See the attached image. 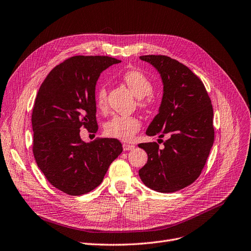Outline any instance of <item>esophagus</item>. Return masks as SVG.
I'll return each instance as SVG.
<instances>
[{"mask_svg": "<svg viewBox=\"0 0 251 251\" xmlns=\"http://www.w3.org/2000/svg\"><path fill=\"white\" fill-rule=\"evenodd\" d=\"M124 150L125 151H129V150H133L135 149V146L134 145H128V144H124Z\"/></svg>", "mask_w": 251, "mask_h": 251, "instance_id": "obj_1", "label": "esophagus"}]
</instances>
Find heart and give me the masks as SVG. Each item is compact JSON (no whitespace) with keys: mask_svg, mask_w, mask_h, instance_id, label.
Segmentation results:
<instances>
[{"mask_svg":"<svg viewBox=\"0 0 251 251\" xmlns=\"http://www.w3.org/2000/svg\"><path fill=\"white\" fill-rule=\"evenodd\" d=\"M122 79L134 93L137 98L141 99V105L146 106L150 103V99L144 100L146 96L153 91V85L144 74L138 69H129L122 75ZM95 104L97 109L105 111L107 108V90L105 85H100L95 94ZM141 127L140 119L135 116L113 115L104 125V133L110 138L122 141H130L139 132Z\"/></svg>","mask_w":251,"mask_h":251,"instance_id":"1","label":"heart"}]
</instances>
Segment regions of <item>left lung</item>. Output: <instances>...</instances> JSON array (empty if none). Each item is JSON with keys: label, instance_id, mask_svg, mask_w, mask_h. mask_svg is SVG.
I'll return each instance as SVG.
<instances>
[{"label": "left lung", "instance_id": "8db88e82", "mask_svg": "<svg viewBox=\"0 0 251 251\" xmlns=\"http://www.w3.org/2000/svg\"><path fill=\"white\" fill-rule=\"evenodd\" d=\"M140 59L156 68L163 85L158 114L146 135L170 138L163 149L157 143L139 144L148 154L139 176L154 191L176 192L192 184L205 165L214 140L211 101L203 82L186 65L163 55Z\"/></svg>", "mask_w": 251, "mask_h": 251}]
</instances>
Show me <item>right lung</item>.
Returning <instances> with one entry per match:
<instances>
[{"instance_id": "1", "label": "right lung", "mask_w": 251, "mask_h": 251, "mask_svg": "<svg viewBox=\"0 0 251 251\" xmlns=\"http://www.w3.org/2000/svg\"><path fill=\"white\" fill-rule=\"evenodd\" d=\"M122 62L107 56H74L47 75L31 115L32 151L51 185L68 195H82L98 187L111 162L123 152L116 139L82 141L83 126L96 133L95 91L102 71Z\"/></svg>"}]
</instances>
